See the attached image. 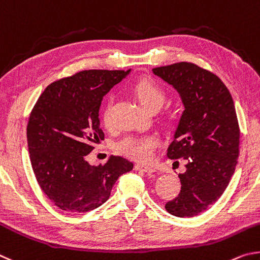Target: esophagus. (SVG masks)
Instances as JSON below:
<instances>
[{
  "label": "esophagus",
  "instance_id": "1",
  "mask_svg": "<svg viewBox=\"0 0 260 260\" xmlns=\"http://www.w3.org/2000/svg\"><path fill=\"white\" fill-rule=\"evenodd\" d=\"M135 170L143 171V172H148V174H153V172L156 171L155 169H154V168L148 167V166H144V165H136L135 166Z\"/></svg>",
  "mask_w": 260,
  "mask_h": 260
}]
</instances>
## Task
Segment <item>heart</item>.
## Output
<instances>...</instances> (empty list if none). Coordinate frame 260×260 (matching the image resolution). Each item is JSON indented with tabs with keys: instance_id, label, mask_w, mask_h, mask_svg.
<instances>
[{
	"instance_id": "obj_1",
	"label": "heart",
	"mask_w": 260,
	"mask_h": 260,
	"mask_svg": "<svg viewBox=\"0 0 260 260\" xmlns=\"http://www.w3.org/2000/svg\"><path fill=\"white\" fill-rule=\"evenodd\" d=\"M133 90L140 103L149 111L153 108H160L166 102L165 91L153 80H139L134 84ZM112 105L113 97H108L103 109V121L106 125H109L112 122ZM158 145L160 138L156 135H126L118 140L115 148L123 155L142 162H148L153 158Z\"/></svg>"
}]
</instances>
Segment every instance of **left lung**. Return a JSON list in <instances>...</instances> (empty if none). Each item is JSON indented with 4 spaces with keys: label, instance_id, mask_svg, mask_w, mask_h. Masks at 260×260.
<instances>
[{
    "label": "left lung",
    "instance_id": "1",
    "mask_svg": "<svg viewBox=\"0 0 260 260\" xmlns=\"http://www.w3.org/2000/svg\"><path fill=\"white\" fill-rule=\"evenodd\" d=\"M178 91L184 112L168 147L171 160L183 157L178 197L166 204L176 217H193L215 203L230 184L240 153V127L233 98L213 73L193 62L153 68Z\"/></svg>",
    "mask_w": 260,
    "mask_h": 260
}]
</instances>
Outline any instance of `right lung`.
I'll list each match as a JSON object with an SVG mask.
<instances>
[{
  "label": "right lung",
  "instance_id": "1",
  "mask_svg": "<svg viewBox=\"0 0 260 260\" xmlns=\"http://www.w3.org/2000/svg\"><path fill=\"white\" fill-rule=\"evenodd\" d=\"M130 71L89 70L49 84L31 109L27 144L35 178L54 206L86 212L108 200L134 163L111 156L90 166L85 156L104 140L98 112L103 97Z\"/></svg>",
  "mask_w": 260,
  "mask_h": 260
}]
</instances>
